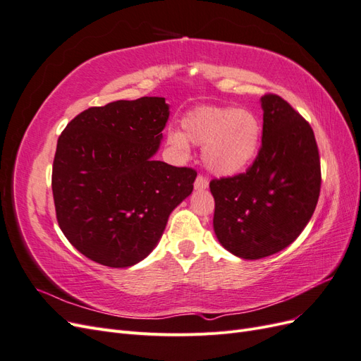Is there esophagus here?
<instances>
[{
	"label": "esophagus",
	"mask_w": 361,
	"mask_h": 361,
	"mask_svg": "<svg viewBox=\"0 0 361 361\" xmlns=\"http://www.w3.org/2000/svg\"><path fill=\"white\" fill-rule=\"evenodd\" d=\"M207 187H209V180H207V178L203 176V174H199L197 179H195V182H194V188L195 190H206Z\"/></svg>",
	"instance_id": "obj_1"
}]
</instances>
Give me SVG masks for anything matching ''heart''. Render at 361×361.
I'll return each instance as SVG.
<instances>
[{"label": "heart", "instance_id": "obj_1", "mask_svg": "<svg viewBox=\"0 0 361 361\" xmlns=\"http://www.w3.org/2000/svg\"><path fill=\"white\" fill-rule=\"evenodd\" d=\"M183 133L171 129L167 143L187 155L190 143L203 146L206 167L231 176L250 166L257 155L262 138L259 117L247 108L200 106L180 120Z\"/></svg>", "mask_w": 361, "mask_h": 361}]
</instances>
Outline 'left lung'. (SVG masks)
<instances>
[{
	"instance_id": "1",
	"label": "left lung",
	"mask_w": 361,
	"mask_h": 361,
	"mask_svg": "<svg viewBox=\"0 0 361 361\" xmlns=\"http://www.w3.org/2000/svg\"><path fill=\"white\" fill-rule=\"evenodd\" d=\"M262 146L245 173L209 183L214 232L232 255L256 260L292 244L307 226L321 191L312 126L277 94L260 97Z\"/></svg>"
}]
</instances>
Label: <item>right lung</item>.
<instances>
[{
	"instance_id": "right-lung-1",
	"label": "right lung",
	"mask_w": 361,
	"mask_h": 361,
	"mask_svg": "<svg viewBox=\"0 0 361 361\" xmlns=\"http://www.w3.org/2000/svg\"><path fill=\"white\" fill-rule=\"evenodd\" d=\"M164 97L92 106L57 141L52 194L68 241L90 260L128 268L150 255L197 173L155 161L169 120Z\"/></svg>"
}]
</instances>
